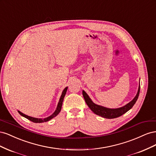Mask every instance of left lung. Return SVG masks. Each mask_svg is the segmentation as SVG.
<instances>
[{"label":"left lung","instance_id":"left-lung-1","mask_svg":"<svg viewBox=\"0 0 156 156\" xmlns=\"http://www.w3.org/2000/svg\"><path fill=\"white\" fill-rule=\"evenodd\" d=\"M139 92H140V85L139 87L137 94H136V95L134 98L133 100L131 101H130L129 103H127V104L125 106L120 108H106V107L95 104V103H94L92 102V101L90 100V98L89 96L87 95V94L84 90L83 91V95L87 105L92 111V112L95 113L96 115L100 116L101 117L105 118V119H115V118L119 117L122 115H124L126 112L128 111L129 109H131V108L135 105L136 100H137L139 95Z\"/></svg>","mask_w":156,"mask_h":156}]
</instances>
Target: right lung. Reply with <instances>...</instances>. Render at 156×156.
Listing matches in <instances>:
<instances>
[{"mask_svg":"<svg viewBox=\"0 0 156 156\" xmlns=\"http://www.w3.org/2000/svg\"><path fill=\"white\" fill-rule=\"evenodd\" d=\"M67 89H68V87H66L64 88V90H63L62 93V95H61L60 96V100H59V102L58 103V105H57V107H56V111H55V112L53 113V115H51L50 116L48 117V118H45V119H36V118H33V117H31V116H27L25 114H23V113H22L21 112H20V111H18V112L20 113V114L23 116V117L26 118V119H27L28 120H29L33 122H34V123H42V122H48L49 120H50L51 119H53L54 117H55L56 116H57L58 115V113L60 112L61 111V108H62V102H63V100H64V96L66 95V91H67Z\"/></svg>","mask_w":156,"mask_h":156,"instance_id":"1","label":"right lung"}]
</instances>
